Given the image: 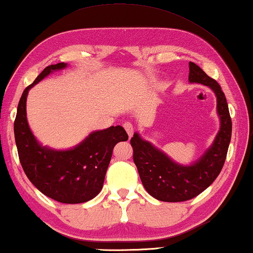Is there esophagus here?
<instances>
[{"label":"esophagus","instance_id":"esophagus-1","mask_svg":"<svg viewBox=\"0 0 253 253\" xmlns=\"http://www.w3.org/2000/svg\"><path fill=\"white\" fill-rule=\"evenodd\" d=\"M124 128H125V130L127 131L128 136L131 137V135H133V131H134V128H133V125H131L130 123H124Z\"/></svg>","mask_w":253,"mask_h":253}]
</instances>
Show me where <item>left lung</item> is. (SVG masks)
I'll return each instance as SVG.
<instances>
[{
  "label": "left lung",
  "instance_id": "8db88e82",
  "mask_svg": "<svg viewBox=\"0 0 253 253\" xmlns=\"http://www.w3.org/2000/svg\"><path fill=\"white\" fill-rule=\"evenodd\" d=\"M189 83L201 84L214 92L220 120L218 134L197 161L189 165L176 163L138 133L130 140L134 163L145 190L162 202L188 201L211 186L221 172L232 137V119L220 84L193 62H189Z\"/></svg>",
  "mask_w": 253,
  "mask_h": 253
}]
</instances>
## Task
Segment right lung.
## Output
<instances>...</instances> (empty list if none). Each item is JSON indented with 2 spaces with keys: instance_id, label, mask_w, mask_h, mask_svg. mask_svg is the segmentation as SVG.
Returning <instances> with one entry per match:
<instances>
[{
  "instance_id": "1",
  "label": "right lung",
  "mask_w": 253,
  "mask_h": 253,
  "mask_svg": "<svg viewBox=\"0 0 253 253\" xmlns=\"http://www.w3.org/2000/svg\"><path fill=\"white\" fill-rule=\"evenodd\" d=\"M66 63L49 65L21 95L15 120V140L21 166L28 179L42 194L65 204H79L97 196L118 142L127 141L122 126L94 130L76 147L57 150L42 145L32 133L27 122L26 101L32 87Z\"/></svg>"
}]
</instances>
